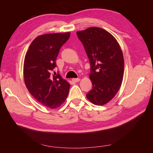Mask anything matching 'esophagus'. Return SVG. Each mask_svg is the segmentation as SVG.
<instances>
[{
  "mask_svg": "<svg viewBox=\"0 0 153 153\" xmlns=\"http://www.w3.org/2000/svg\"><path fill=\"white\" fill-rule=\"evenodd\" d=\"M80 80V79L79 78H73L72 79V81H73V82H79Z\"/></svg>",
  "mask_w": 153,
  "mask_h": 153,
  "instance_id": "34e87169",
  "label": "esophagus"
}]
</instances>
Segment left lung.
<instances>
[{
    "label": "left lung",
    "mask_w": 153,
    "mask_h": 153,
    "mask_svg": "<svg viewBox=\"0 0 153 153\" xmlns=\"http://www.w3.org/2000/svg\"><path fill=\"white\" fill-rule=\"evenodd\" d=\"M91 64L90 79L92 89L86 94L96 105H103L112 100L121 86L124 75V58L114 37L100 27L78 31Z\"/></svg>",
    "instance_id": "8db88e82"
}]
</instances>
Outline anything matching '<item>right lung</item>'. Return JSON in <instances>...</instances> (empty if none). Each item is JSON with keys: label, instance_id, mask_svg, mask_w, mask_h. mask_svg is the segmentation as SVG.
<instances>
[{"label": "right lung", "instance_id": "1", "mask_svg": "<svg viewBox=\"0 0 153 153\" xmlns=\"http://www.w3.org/2000/svg\"><path fill=\"white\" fill-rule=\"evenodd\" d=\"M70 32L46 34L35 38L26 53L24 64L25 85L30 94L50 108L61 106L67 98L70 85L53 72L56 59Z\"/></svg>", "mask_w": 153, "mask_h": 153}]
</instances>
